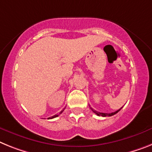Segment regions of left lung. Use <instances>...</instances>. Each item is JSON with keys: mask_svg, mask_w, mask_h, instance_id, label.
Instances as JSON below:
<instances>
[{"mask_svg": "<svg viewBox=\"0 0 152 152\" xmlns=\"http://www.w3.org/2000/svg\"><path fill=\"white\" fill-rule=\"evenodd\" d=\"M122 108H121V109H122ZM121 109H118V110H117V111H115V112H114V113H99V112H97V111L94 110V109L91 108V109H92V112H93V113H96V114L97 115H99V116H103V117H105V116L114 115L115 114H116V113H118V112H119V111L121 110Z\"/></svg>", "mask_w": 152, "mask_h": 152, "instance_id": "8db88e82", "label": "left lung"}]
</instances>
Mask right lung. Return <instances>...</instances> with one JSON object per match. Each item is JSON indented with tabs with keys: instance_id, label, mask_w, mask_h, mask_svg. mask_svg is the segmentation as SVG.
<instances>
[{
	"instance_id": "right-lung-1",
	"label": "right lung",
	"mask_w": 152,
	"mask_h": 152,
	"mask_svg": "<svg viewBox=\"0 0 152 152\" xmlns=\"http://www.w3.org/2000/svg\"><path fill=\"white\" fill-rule=\"evenodd\" d=\"M64 109H63V110H64ZM63 111H61V112H60V113H59V114H56V115H55L52 116V117H50V118H56V117H57V116L59 115H60V114H61V113H63Z\"/></svg>"
}]
</instances>
